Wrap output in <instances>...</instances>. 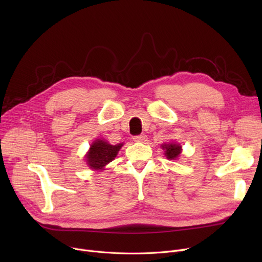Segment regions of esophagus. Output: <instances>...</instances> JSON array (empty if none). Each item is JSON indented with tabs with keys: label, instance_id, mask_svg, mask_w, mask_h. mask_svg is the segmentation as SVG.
Returning <instances> with one entry per match:
<instances>
[{
	"label": "esophagus",
	"instance_id": "obj_1",
	"mask_svg": "<svg viewBox=\"0 0 262 262\" xmlns=\"http://www.w3.org/2000/svg\"><path fill=\"white\" fill-rule=\"evenodd\" d=\"M133 140L135 141V142H145L146 140H147V137H146V135H144V134H141V135H137V136H134L133 137Z\"/></svg>",
	"mask_w": 262,
	"mask_h": 262
}]
</instances>
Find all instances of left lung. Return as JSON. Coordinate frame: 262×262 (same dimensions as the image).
<instances>
[{"instance_id": "8db88e82", "label": "left lung", "mask_w": 262, "mask_h": 262, "mask_svg": "<svg viewBox=\"0 0 262 262\" xmlns=\"http://www.w3.org/2000/svg\"><path fill=\"white\" fill-rule=\"evenodd\" d=\"M181 147L178 144H164L162 145V148L166 149L164 152H166V156L168 159H175L178 157V155L181 154Z\"/></svg>"}]
</instances>
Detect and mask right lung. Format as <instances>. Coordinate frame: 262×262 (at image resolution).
<instances>
[{
  "label": "right lung",
  "instance_id": "add662e5",
  "mask_svg": "<svg viewBox=\"0 0 262 262\" xmlns=\"http://www.w3.org/2000/svg\"><path fill=\"white\" fill-rule=\"evenodd\" d=\"M122 145V143L112 145L103 140H96L90 146V150L86 157L88 166L94 170L103 169L107 163L112 162L116 158Z\"/></svg>",
  "mask_w": 262,
  "mask_h": 262
}]
</instances>
